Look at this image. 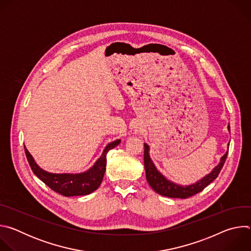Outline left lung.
<instances>
[{
	"label": "left lung",
	"instance_id": "left-lung-1",
	"mask_svg": "<svg viewBox=\"0 0 251 251\" xmlns=\"http://www.w3.org/2000/svg\"><path fill=\"white\" fill-rule=\"evenodd\" d=\"M228 131L230 132L229 125L227 126ZM229 145V144H228ZM150 147L146 143H144V165L146 171V178L150 187L159 195L168 197V198H176V199H187L192 197L200 192H201L206 186H208L213 180H216L219 176L223 166L226 160L228 150L221 158V162L214 167L210 173L202 176L201 180L197 181L194 184L183 186L180 184H176L168 178L158 171L155 164L153 163L150 157Z\"/></svg>",
	"mask_w": 251,
	"mask_h": 251
}]
</instances>
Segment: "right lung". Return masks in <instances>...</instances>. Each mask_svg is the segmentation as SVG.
Masks as SVG:
<instances>
[{"mask_svg":"<svg viewBox=\"0 0 251 251\" xmlns=\"http://www.w3.org/2000/svg\"><path fill=\"white\" fill-rule=\"evenodd\" d=\"M121 140L118 139L109 143L104 148L101 156L96 160L94 165L87 171L78 174H55L47 172L35 163L25 146V152L33 174L52 191L64 197L85 196L91 194L99 188L106 170V155L109 150L118 146Z\"/></svg>","mask_w":251,"mask_h":251,"instance_id":"right-lung-1","label":"right lung"}]
</instances>
